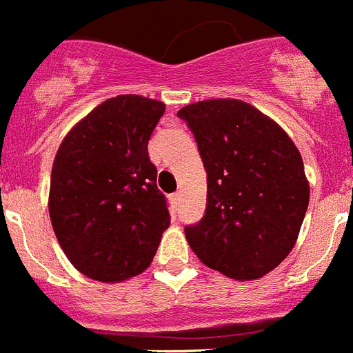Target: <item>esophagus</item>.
<instances>
[{
  "label": "esophagus",
  "mask_w": 353,
  "mask_h": 353,
  "mask_svg": "<svg viewBox=\"0 0 353 353\" xmlns=\"http://www.w3.org/2000/svg\"><path fill=\"white\" fill-rule=\"evenodd\" d=\"M179 199H181V193H179V192L174 193V195H172V200H174V202H179Z\"/></svg>",
  "instance_id": "esophagus-1"
}]
</instances>
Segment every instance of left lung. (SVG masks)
I'll return each instance as SVG.
<instances>
[{
    "label": "left lung",
    "instance_id": "obj_1",
    "mask_svg": "<svg viewBox=\"0 0 353 353\" xmlns=\"http://www.w3.org/2000/svg\"><path fill=\"white\" fill-rule=\"evenodd\" d=\"M177 116L208 172L204 218L184 227L190 246L228 278H262L292 252L310 204L299 149L246 101H196Z\"/></svg>",
    "mask_w": 353,
    "mask_h": 353
}]
</instances>
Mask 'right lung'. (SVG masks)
Returning a JSON list of instances; mask_svg holds the SVG:
<instances>
[{
    "label": "right lung",
    "mask_w": 353,
    "mask_h": 353,
    "mask_svg": "<svg viewBox=\"0 0 353 353\" xmlns=\"http://www.w3.org/2000/svg\"><path fill=\"white\" fill-rule=\"evenodd\" d=\"M161 101L119 94L91 110L63 139L50 176L54 234L74 268L114 283L149 268L170 225L148 142Z\"/></svg>",
    "instance_id": "right-lung-1"
}]
</instances>
